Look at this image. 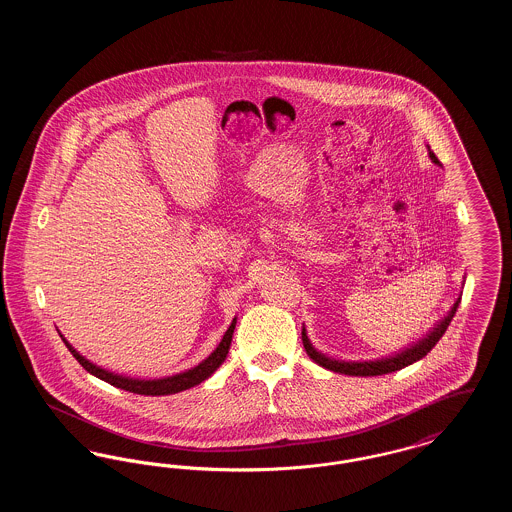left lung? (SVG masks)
I'll return each mask as SVG.
<instances>
[{
	"label": "left lung",
	"instance_id": "8db88e82",
	"mask_svg": "<svg viewBox=\"0 0 512 512\" xmlns=\"http://www.w3.org/2000/svg\"><path fill=\"white\" fill-rule=\"evenodd\" d=\"M428 153H430V159L436 165H439L438 157L434 155V151H430V147H428ZM459 303H461V297L455 301V305L451 307L447 317L441 318L438 324L422 340L416 341L413 345H409L407 349H403V351H399L391 357H382V359H374V361H340V359L328 357L326 353H320L317 347L311 343V340L307 338L305 326L301 330V340H303L307 355L322 368H328V370L340 372V374H347V376H382V374H390V372L401 370L405 366L413 365L416 361H420L422 357H426L432 351V347L441 340V336L445 334L449 322L453 320L455 313H457Z\"/></svg>",
	"mask_w": 512,
	"mask_h": 512
}]
</instances>
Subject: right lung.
I'll use <instances>...</instances> for the list:
<instances>
[{"label":"right lung","mask_w":512,"mask_h":512,"mask_svg":"<svg viewBox=\"0 0 512 512\" xmlns=\"http://www.w3.org/2000/svg\"><path fill=\"white\" fill-rule=\"evenodd\" d=\"M234 328H236V318L232 320V324L228 326V330L224 332L222 340H220L217 349L207 357L203 359L199 365L190 368V370H184V372H178V374H172V376H165V378H153V380H147V378H130V376H122V374H115L107 368H101V366L94 365L92 361H88L84 355H80L73 345L69 341L65 340L61 334V340L65 341V345L69 347V351L73 353L74 359L84 366L90 374H94L99 380L115 386V388H121V390L130 391V393H138V395H171V393H178V391L190 390L197 384H201L203 380H207L217 368H219L226 355H228V349H230V343H232V336H234Z\"/></svg>","instance_id":"right-lung-1"}]
</instances>
